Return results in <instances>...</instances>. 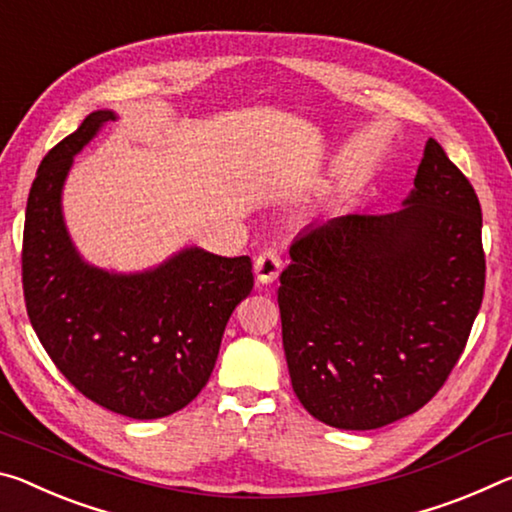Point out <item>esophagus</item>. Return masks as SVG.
I'll list each match as a JSON object with an SVG mask.
<instances>
[{
	"mask_svg": "<svg viewBox=\"0 0 512 512\" xmlns=\"http://www.w3.org/2000/svg\"><path fill=\"white\" fill-rule=\"evenodd\" d=\"M283 267V261H281V254L276 249H265L261 251V254L256 256L254 261V274L256 279L261 283H272L276 281V276H279Z\"/></svg>",
	"mask_w": 512,
	"mask_h": 512,
	"instance_id": "esophagus-1",
	"label": "esophagus"
}]
</instances>
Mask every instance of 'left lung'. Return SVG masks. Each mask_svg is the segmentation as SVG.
Masks as SVG:
<instances>
[{
    "label": "left lung",
    "mask_w": 512,
    "mask_h": 512,
    "mask_svg": "<svg viewBox=\"0 0 512 512\" xmlns=\"http://www.w3.org/2000/svg\"><path fill=\"white\" fill-rule=\"evenodd\" d=\"M406 208L313 224L292 242L279 308L292 390L317 420L370 431L435 397L485 288L481 204L429 138Z\"/></svg>",
    "instance_id": "left-lung-1"
}]
</instances>
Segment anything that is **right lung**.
Wrapping results in <instances>:
<instances>
[{"instance_id":"add662e5","label":"right lung","mask_w":512,"mask_h":512,"mask_svg":"<svg viewBox=\"0 0 512 512\" xmlns=\"http://www.w3.org/2000/svg\"><path fill=\"white\" fill-rule=\"evenodd\" d=\"M113 120L90 113L52 147L31 183L22 290L33 331L83 397L133 420L188 406L211 379L231 313L254 288L251 258L186 249L145 274L86 265L67 238L61 188L72 158Z\"/></svg>"}]
</instances>
